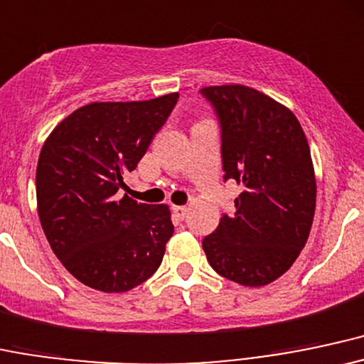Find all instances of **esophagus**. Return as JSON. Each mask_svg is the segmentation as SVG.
<instances>
[{
	"label": "esophagus",
	"instance_id": "obj_1",
	"mask_svg": "<svg viewBox=\"0 0 364 364\" xmlns=\"http://www.w3.org/2000/svg\"><path fill=\"white\" fill-rule=\"evenodd\" d=\"M171 210H173V215L177 216L178 220H183L186 218L187 211H189V208L187 206H171Z\"/></svg>",
	"mask_w": 364,
	"mask_h": 364
}]
</instances>
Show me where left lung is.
<instances>
[{
    "mask_svg": "<svg viewBox=\"0 0 364 364\" xmlns=\"http://www.w3.org/2000/svg\"><path fill=\"white\" fill-rule=\"evenodd\" d=\"M222 129L223 178L242 193L203 249L218 275L261 287L292 267L313 225L316 178L308 139L289 108L247 85L201 89Z\"/></svg>",
    "mask_w": 364,
    "mask_h": 364,
    "instance_id": "left-lung-1",
    "label": "left lung"
}]
</instances>
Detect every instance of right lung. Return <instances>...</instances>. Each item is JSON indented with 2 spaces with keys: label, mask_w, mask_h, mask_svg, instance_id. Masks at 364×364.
Segmentation results:
<instances>
[{
  "label": "right lung",
  "mask_w": 364,
  "mask_h": 364,
  "mask_svg": "<svg viewBox=\"0 0 364 364\" xmlns=\"http://www.w3.org/2000/svg\"><path fill=\"white\" fill-rule=\"evenodd\" d=\"M177 100L171 92L85 105L44 141L36 170L41 227L56 258L87 287L127 292L161 264L173 235L168 206L117 194Z\"/></svg>",
  "instance_id": "right-lung-1"
}]
</instances>
